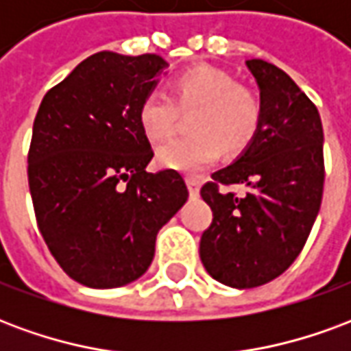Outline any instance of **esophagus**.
<instances>
[{"label":"esophagus","instance_id":"esophagus-1","mask_svg":"<svg viewBox=\"0 0 351 351\" xmlns=\"http://www.w3.org/2000/svg\"><path fill=\"white\" fill-rule=\"evenodd\" d=\"M186 184H188V190H190L191 197H197L199 188H201V182H199L197 178H191V176H188V178H186Z\"/></svg>","mask_w":351,"mask_h":351}]
</instances>
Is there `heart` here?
Wrapping results in <instances>:
<instances>
[{
	"instance_id": "1",
	"label": "heart",
	"mask_w": 351,
	"mask_h": 351,
	"mask_svg": "<svg viewBox=\"0 0 351 351\" xmlns=\"http://www.w3.org/2000/svg\"><path fill=\"white\" fill-rule=\"evenodd\" d=\"M188 137H178L156 150L163 169L197 175L220 158L246 152L261 130L263 108L252 88L214 65H193L169 82V99L150 92L137 107V122L150 141L167 138L178 112H191Z\"/></svg>"
}]
</instances>
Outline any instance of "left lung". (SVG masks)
Here are the masks:
<instances>
[{"instance_id":"1","label":"left lung","mask_w":351,"mask_h":351,"mask_svg":"<svg viewBox=\"0 0 351 351\" xmlns=\"http://www.w3.org/2000/svg\"><path fill=\"white\" fill-rule=\"evenodd\" d=\"M261 90L263 120L254 145L201 188L213 223L199 256L208 274L239 289L271 282L301 254L324 195V128L316 105L265 60L246 62ZM246 183L244 198L220 191Z\"/></svg>"}]
</instances>
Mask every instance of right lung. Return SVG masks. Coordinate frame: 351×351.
I'll return each mask as SVG.
<instances>
[{"label": "right lung", "instance_id": "add662e5", "mask_svg": "<svg viewBox=\"0 0 351 351\" xmlns=\"http://www.w3.org/2000/svg\"><path fill=\"white\" fill-rule=\"evenodd\" d=\"M158 54L97 52L50 88L37 110L27 182L37 228L73 280L107 289L150 267L156 237L188 199L180 173H146L154 156L137 107Z\"/></svg>", "mask_w": 351, "mask_h": 351}]
</instances>
